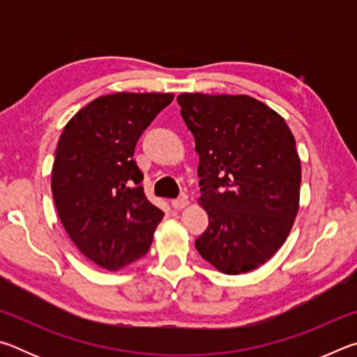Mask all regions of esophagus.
Masks as SVG:
<instances>
[{
    "label": "esophagus",
    "instance_id": "obj_1",
    "mask_svg": "<svg viewBox=\"0 0 357 357\" xmlns=\"http://www.w3.org/2000/svg\"><path fill=\"white\" fill-rule=\"evenodd\" d=\"M187 204H189V200H187V197H179V198H176V200L172 202V206L174 209H183V208L187 206Z\"/></svg>",
    "mask_w": 357,
    "mask_h": 357
}]
</instances>
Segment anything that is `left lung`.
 Listing matches in <instances>:
<instances>
[{
	"instance_id": "left-lung-1",
	"label": "left lung",
	"mask_w": 357,
	"mask_h": 357,
	"mask_svg": "<svg viewBox=\"0 0 357 357\" xmlns=\"http://www.w3.org/2000/svg\"><path fill=\"white\" fill-rule=\"evenodd\" d=\"M200 157L209 227L195 247L223 274H244L287 241L299 209L301 160L279 113L250 96H178Z\"/></svg>"
}]
</instances>
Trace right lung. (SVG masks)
Instances as JSON below:
<instances>
[{"label": "right lung", "mask_w": 357, "mask_h": 357, "mask_svg": "<svg viewBox=\"0 0 357 357\" xmlns=\"http://www.w3.org/2000/svg\"><path fill=\"white\" fill-rule=\"evenodd\" d=\"M173 98L168 93L100 96L59 137L52 168L58 215L78 250L108 271L146 255L164 217L144 195L134 151Z\"/></svg>", "instance_id": "add662e5"}]
</instances>
